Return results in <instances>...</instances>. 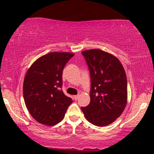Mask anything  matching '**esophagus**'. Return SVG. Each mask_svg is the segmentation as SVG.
<instances>
[{
    "label": "esophagus",
    "mask_w": 154,
    "mask_h": 154,
    "mask_svg": "<svg viewBox=\"0 0 154 154\" xmlns=\"http://www.w3.org/2000/svg\"><path fill=\"white\" fill-rule=\"evenodd\" d=\"M74 97V100H77L79 98V94H77V95H75L74 97Z\"/></svg>",
    "instance_id": "obj_1"
}]
</instances>
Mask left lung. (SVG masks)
Masks as SVG:
<instances>
[{"mask_svg": "<svg viewBox=\"0 0 154 154\" xmlns=\"http://www.w3.org/2000/svg\"><path fill=\"white\" fill-rule=\"evenodd\" d=\"M90 73V104L81 107L85 119L104 127L122 114L127 104L125 71L115 56L100 49L82 52Z\"/></svg>", "mask_w": 154, "mask_h": 154, "instance_id": "8db88e82", "label": "left lung"}]
</instances>
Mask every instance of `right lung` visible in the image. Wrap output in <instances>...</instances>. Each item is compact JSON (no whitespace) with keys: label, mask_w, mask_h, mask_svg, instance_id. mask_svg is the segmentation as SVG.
Returning <instances> with one entry per match:
<instances>
[{"label":"right lung","mask_w":154,"mask_h":154,"mask_svg":"<svg viewBox=\"0 0 154 154\" xmlns=\"http://www.w3.org/2000/svg\"><path fill=\"white\" fill-rule=\"evenodd\" d=\"M74 55L70 52H50L31 65L24 77L23 94L29 112L38 123L54 125L64 119L72 99L65 95L62 72Z\"/></svg>","instance_id":"right-lung-1"}]
</instances>
